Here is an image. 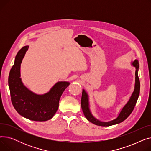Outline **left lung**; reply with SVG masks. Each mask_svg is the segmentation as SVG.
Returning a JSON list of instances; mask_svg holds the SVG:
<instances>
[{
	"instance_id": "1",
	"label": "left lung",
	"mask_w": 151,
	"mask_h": 151,
	"mask_svg": "<svg viewBox=\"0 0 151 151\" xmlns=\"http://www.w3.org/2000/svg\"><path fill=\"white\" fill-rule=\"evenodd\" d=\"M132 65L136 68L135 71V85H134V89L132 95L129 101L127 103L126 105L122 109L121 113L119 114L118 117L115 119L109 122H101L99 121L97 119L95 118L89 109V97L88 95L86 92L83 89L82 97H81V108L83 109V113L86 117V118L89 121L92 122V124L103 127H108L113 125L119 124L124 121H125L127 118L130 114L133 111V110L136 105L137 101L138 100L139 91H140V82L139 79L138 75V71L139 68V63L138 60H135L132 63Z\"/></svg>"
}]
</instances>
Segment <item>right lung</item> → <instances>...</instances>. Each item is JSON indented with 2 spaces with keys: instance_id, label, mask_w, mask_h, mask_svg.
<instances>
[{
  "instance_id": "1",
  "label": "right lung",
  "mask_w": 151,
  "mask_h": 151,
  "mask_svg": "<svg viewBox=\"0 0 151 151\" xmlns=\"http://www.w3.org/2000/svg\"><path fill=\"white\" fill-rule=\"evenodd\" d=\"M28 48L29 46H25L18 51L10 71L9 86L12 103L22 116L31 121H46L56 113L60 98L70 83L58 82L48 92L43 95L35 94L26 88L20 78V67Z\"/></svg>"
}]
</instances>
